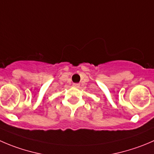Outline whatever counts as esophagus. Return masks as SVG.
Returning <instances> with one entry per match:
<instances>
[{"mask_svg": "<svg viewBox=\"0 0 154 154\" xmlns=\"http://www.w3.org/2000/svg\"><path fill=\"white\" fill-rule=\"evenodd\" d=\"M74 86L76 88H78L80 87V84L79 83H74Z\"/></svg>", "mask_w": 154, "mask_h": 154, "instance_id": "esophagus-1", "label": "esophagus"}]
</instances>
